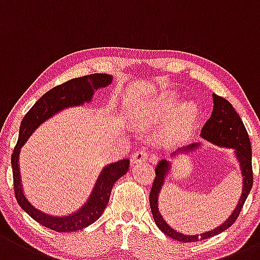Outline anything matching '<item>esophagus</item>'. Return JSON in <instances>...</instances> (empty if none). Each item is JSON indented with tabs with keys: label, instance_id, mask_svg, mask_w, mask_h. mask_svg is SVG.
Listing matches in <instances>:
<instances>
[{
	"label": "esophagus",
	"instance_id": "1",
	"mask_svg": "<svg viewBox=\"0 0 260 260\" xmlns=\"http://www.w3.org/2000/svg\"><path fill=\"white\" fill-rule=\"evenodd\" d=\"M148 157H149V154L146 151H138V152H136L135 154H133L132 160H133V163H135V165H137V163L146 162V160L148 159Z\"/></svg>",
	"mask_w": 260,
	"mask_h": 260
}]
</instances>
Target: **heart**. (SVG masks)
Masks as SVG:
<instances>
[{
  "mask_svg": "<svg viewBox=\"0 0 260 260\" xmlns=\"http://www.w3.org/2000/svg\"><path fill=\"white\" fill-rule=\"evenodd\" d=\"M176 106V97L173 94H163L160 97L155 98L153 102L147 105L141 111V116L147 119H157L165 118L173 112ZM197 108L193 103H185L179 109V116L177 118V124L189 121L196 116Z\"/></svg>",
  "mask_w": 260,
  "mask_h": 260,
  "instance_id": "obj_1",
  "label": "heart"
}]
</instances>
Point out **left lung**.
Here are the masks:
<instances>
[{
  "label": "left lung",
  "instance_id": "obj_1",
  "mask_svg": "<svg viewBox=\"0 0 260 260\" xmlns=\"http://www.w3.org/2000/svg\"><path fill=\"white\" fill-rule=\"evenodd\" d=\"M213 112L210 118L203 125L201 137L206 139L209 143H213L214 146L223 147V148H231L234 151V158L238 162L240 174H242L243 185H242V194L237 203L232 214L229 215L225 222L218 225L217 228L212 229L209 232H204L202 234H183L180 232H177L176 229L172 228L163 218L162 213L159 212V204L158 199L162 192V188L165 185L167 177L169 176L172 171V162L168 159H160L157 167H155V178L153 182L151 194H149V204H151L152 215L154 218V222L158 228L167 234L171 238L179 240L183 243L198 242L210 237H214L217 234L228 229L236 219L238 218L240 210L243 208L245 199L249 194L250 189L253 187V171H252V147H250L249 136H248L247 129L240 119L239 114L234 111L233 106L224 100L223 97L213 93ZM203 147L202 142L197 143H190L188 146L180 147L176 149L171 154V158L178 157L179 154H188V153L196 152L197 149H201Z\"/></svg>",
  "mask_w": 260,
  "mask_h": 260
}]
</instances>
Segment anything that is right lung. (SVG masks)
Wrapping results in <instances>:
<instances>
[{"label":"right lung","instance_id":"1","mask_svg":"<svg viewBox=\"0 0 260 260\" xmlns=\"http://www.w3.org/2000/svg\"><path fill=\"white\" fill-rule=\"evenodd\" d=\"M112 80L113 77L111 75L93 73L66 82L43 94L22 119L17 144L11 157L15 196L21 208L46 228L63 233V232L80 231L94 223L103 214L107 207L114 183L124 176L129 169V159L127 158L105 166L95 180L88 199L80 209L67 215H52L36 208L24 194L20 171L21 148L42 123L66 108L78 107L83 106L84 103H89L93 98L94 91L109 86Z\"/></svg>","mask_w":260,"mask_h":260}]
</instances>
